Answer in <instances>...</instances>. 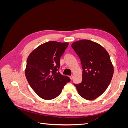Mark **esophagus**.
<instances>
[{"instance_id":"obj_1","label":"esophagus","mask_w":128,"mask_h":128,"mask_svg":"<svg viewBox=\"0 0 128 128\" xmlns=\"http://www.w3.org/2000/svg\"><path fill=\"white\" fill-rule=\"evenodd\" d=\"M69 77H70V78L72 80H73V78H74V76H73V75H71V76H69Z\"/></svg>"}]
</instances>
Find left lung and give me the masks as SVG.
Wrapping results in <instances>:
<instances>
[{"label":"left lung","mask_w":128,"mask_h":128,"mask_svg":"<svg viewBox=\"0 0 128 128\" xmlns=\"http://www.w3.org/2000/svg\"><path fill=\"white\" fill-rule=\"evenodd\" d=\"M72 47L80 58L83 69L82 82L74 86L84 99H95L106 91L113 75L109 54L102 46L90 40L75 42Z\"/></svg>","instance_id":"left-lung-1"}]
</instances>
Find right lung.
<instances>
[{"label":"right lung","mask_w":128,"mask_h":128,"mask_svg":"<svg viewBox=\"0 0 128 128\" xmlns=\"http://www.w3.org/2000/svg\"><path fill=\"white\" fill-rule=\"evenodd\" d=\"M68 46V42H46L34 50L27 59L26 80L40 98L45 100L56 98L70 81L69 77L59 72L60 58Z\"/></svg>","instance_id":"1"}]
</instances>
